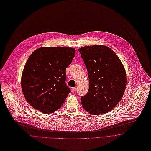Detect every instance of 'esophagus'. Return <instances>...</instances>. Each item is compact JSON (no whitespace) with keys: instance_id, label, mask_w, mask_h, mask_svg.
Returning <instances> with one entry per match:
<instances>
[{"instance_id":"esophagus-1","label":"esophagus","mask_w":151,"mask_h":151,"mask_svg":"<svg viewBox=\"0 0 151 151\" xmlns=\"http://www.w3.org/2000/svg\"><path fill=\"white\" fill-rule=\"evenodd\" d=\"M72 91H73V92H75L76 91V87H73V89H72Z\"/></svg>"}]
</instances>
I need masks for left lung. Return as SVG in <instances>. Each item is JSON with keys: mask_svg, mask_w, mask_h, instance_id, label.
<instances>
[{"mask_svg": "<svg viewBox=\"0 0 151 151\" xmlns=\"http://www.w3.org/2000/svg\"><path fill=\"white\" fill-rule=\"evenodd\" d=\"M89 80L87 94L81 97L83 108L93 115L105 114L122 99L126 87L124 67L116 53L104 45L78 49Z\"/></svg>", "mask_w": 151, "mask_h": 151, "instance_id": "left-lung-1", "label": "left lung"}]
</instances>
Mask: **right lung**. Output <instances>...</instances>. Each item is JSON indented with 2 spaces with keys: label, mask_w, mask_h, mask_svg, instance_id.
<instances>
[{
  "label": "right lung",
  "mask_w": 151,
  "mask_h": 151,
  "mask_svg": "<svg viewBox=\"0 0 151 151\" xmlns=\"http://www.w3.org/2000/svg\"><path fill=\"white\" fill-rule=\"evenodd\" d=\"M76 49L67 47H42L29 56L21 76L24 96L35 109L45 114L61 108L71 92L67 87L66 68Z\"/></svg>",
  "instance_id": "right-lung-1"
}]
</instances>
